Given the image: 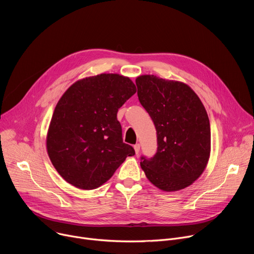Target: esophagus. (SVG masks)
<instances>
[{"label":"esophagus","mask_w":254,"mask_h":254,"mask_svg":"<svg viewBox=\"0 0 254 254\" xmlns=\"http://www.w3.org/2000/svg\"><path fill=\"white\" fill-rule=\"evenodd\" d=\"M133 149H134V152H135V154L137 155L138 153H139V149H140V146L138 143H136V144H134V147H133Z\"/></svg>","instance_id":"esophagus-1"}]
</instances>
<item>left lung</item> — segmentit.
I'll return each instance as SVG.
<instances>
[{
    "mask_svg": "<svg viewBox=\"0 0 254 254\" xmlns=\"http://www.w3.org/2000/svg\"><path fill=\"white\" fill-rule=\"evenodd\" d=\"M140 104L157 130L158 150L140 167L150 182L165 192L192 185L207 167L211 131L205 107L186 83L144 74L136 77Z\"/></svg>",
    "mask_w": 254,
    "mask_h": 254,
    "instance_id": "left-lung-1",
    "label": "left lung"
}]
</instances>
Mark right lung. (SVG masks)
I'll return each mask as SVG.
<instances>
[{
	"label": "right lung",
	"mask_w": 254,
	"mask_h": 254,
	"mask_svg": "<svg viewBox=\"0 0 254 254\" xmlns=\"http://www.w3.org/2000/svg\"><path fill=\"white\" fill-rule=\"evenodd\" d=\"M134 83L117 73H101L72 84L58 100L48 127L49 159L66 181L93 190L110 180L134 150L125 143L119 108L135 93Z\"/></svg>",
	"instance_id": "right-lung-1"
}]
</instances>
